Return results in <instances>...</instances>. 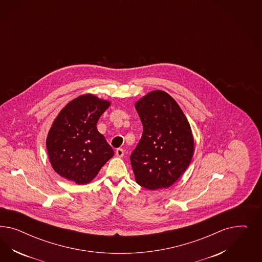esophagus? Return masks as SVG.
<instances>
[{
  "mask_svg": "<svg viewBox=\"0 0 262 262\" xmlns=\"http://www.w3.org/2000/svg\"><path fill=\"white\" fill-rule=\"evenodd\" d=\"M116 156H117L118 158H122V157H124V150H123V149H121V148L117 149V150H116Z\"/></svg>",
  "mask_w": 262,
  "mask_h": 262,
  "instance_id": "obj_1",
  "label": "esophagus"
}]
</instances>
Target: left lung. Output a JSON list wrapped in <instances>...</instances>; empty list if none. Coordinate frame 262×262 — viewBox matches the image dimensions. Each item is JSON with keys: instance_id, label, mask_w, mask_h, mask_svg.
<instances>
[{"instance_id": "1", "label": "left lung", "mask_w": 262, "mask_h": 262, "mask_svg": "<svg viewBox=\"0 0 262 262\" xmlns=\"http://www.w3.org/2000/svg\"><path fill=\"white\" fill-rule=\"evenodd\" d=\"M143 135L130 155L135 182L149 190L168 188L189 166L194 154L190 124L174 99L155 90L135 103Z\"/></svg>"}]
</instances>
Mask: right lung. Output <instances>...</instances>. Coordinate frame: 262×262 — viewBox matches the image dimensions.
I'll return each instance as SVG.
<instances>
[{
  "instance_id": "add662e5",
  "label": "right lung",
  "mask_w": 262,
  "mask_h": 262,
  "mask_svg": "<svg viewBox=\"0 0 262 262\" xmlns=\"http://www.w3.org/2000/svg\"><path fill=\"white\" fill-rule=\"evenodd\" d=\"M110 105V101L83 94L57 114L48 133L46 147L51 165L60 177L77 184H86L114 156L104 136L97 129L98 120Z\"/></svg>"
}]
</instances>
